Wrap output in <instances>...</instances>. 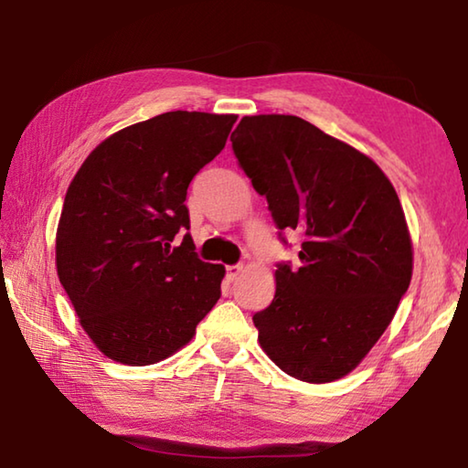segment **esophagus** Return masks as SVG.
Returning a JSON list of instances; mask_svg holds the SVG:
<instances>
[{"label":"esophagus","mask_w":468,"mask_h":468,"mask_svg":"<svg viewBox=\"0 0 468 468\" xmlns=\"http://www.w3.org/2000/svg\"><path fill=\"white\" fill-rule=\"evenodd\" d=\"M241 271H243V266L241 264H233V266H227V279L229 281H235L237 276L241 274Z\"/></svg>","instance_id":"esophagus-1"}]
</instances>
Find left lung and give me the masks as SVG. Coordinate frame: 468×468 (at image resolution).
Masks as SVG:
<instances>
[{
	"mask_svg": "<svg viewBox=\"0 0 468 468\" xmlns=\"http://www.w3.org/2000/svg\"><path fill=\"white\" fill-rule=\"evenodd\" d=\"M253 189L281 231H299V268L279 264L276 292L253 315L264 353L310 384L366 359L413 276L396 189L367 154L295 115H248L231 133Z\"/></svg>",
	"mask_w": 468,
	"mask_h": 468,
	"instance_id": "obj_1",
	"label": "left lung"
}]
</instances>
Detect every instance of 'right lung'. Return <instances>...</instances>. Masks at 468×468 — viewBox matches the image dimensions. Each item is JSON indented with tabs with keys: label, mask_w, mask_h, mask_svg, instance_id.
Wrapping results in <instances>:
<instances>
[{
	"label": "right lung",
	"mask_w": 468,
	"mask_h": 468,
	"mask_svg": "<svg viewBox=\"0 0 468 468\" xmlns=\"http://www.w3.org/2000/svg\"><path fill=\"white\" fill-rule=\"evenodd\" d=\"M237 115L169 111L111 133L63 200L55 266L80 326L109 359L171 357L220 297L225 266L202 262L186 235L189 181L225 148Z\"/></svg>",
	"instance_id": "1"
}]
</instances>
